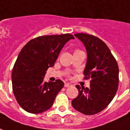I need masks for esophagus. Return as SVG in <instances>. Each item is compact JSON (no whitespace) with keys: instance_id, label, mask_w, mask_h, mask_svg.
Listing matches in <instances>:
<instances>
[{"instance_id":"34e87169","label":"esophagus","mask_w":130,"mask_h":130,"mask_svg":"<svg viewBox=\"0 0 130 130\" xmlns=\"http://www.w3.org/2000/svg\"><path fill=\"white\" fill-rule=\"evenodd\" d=\"M64 87H66V88H67V87H72V85L71 83H65V84H64Z\"/></svg>"}]
</instances>
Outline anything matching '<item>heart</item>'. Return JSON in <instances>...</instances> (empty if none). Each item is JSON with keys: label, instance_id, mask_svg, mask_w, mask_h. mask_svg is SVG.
I'll use <instances>...</instances> for the list:
<instances>
[{"label": "heart", "instance_id": "heart-1", "mask_svg": "<svg viewBox=\"0 0 130 130\" xmlns=\"http://www.w3.org/2000/svg\"><path fill=\"white\" fill-rule=\"evenodd\" d=\"M79 51H79V50H76V51H75V53H77V52H79Z\"/></svg>", "mask_w": 130, "mask_h": 130}]
</instances>
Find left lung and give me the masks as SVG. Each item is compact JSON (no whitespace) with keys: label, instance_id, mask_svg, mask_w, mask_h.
Returning <instances> with one entry per match:
<instances>
[{"label":"left lung","instance_id":"8db88e82","mask_svg":"<svg viewBox=\"0 0 130 130\" xmlns=\"http://www.w3.org/2000/svg\"><path fill=\"white\" fill-rule=\"evenodd\" d=\"M75 36L87 49L84 79L91 80L89 88L75 86L79 93L72 100V105L85 115H93L105 109L115 96L119 81L118 66L109 48L100 39L85 33Z\"/></svg>","mask_w":130,"mask_h":130}]
</instances>
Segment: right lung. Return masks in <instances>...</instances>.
I'll return each instance as SVG.
<instances>
[{"mask_svg": "<svg viewBox=\"0 0 130 130\" xmlns=\"http://www.w3.org/2000/svg\"><path fill=\"white\" fill-rule=\"evenodd\" d=\"M71 39L75 37L71 34L40 36L29 41L21 49L12 70V89L25 111L39 113L53 106L64 84L60 79L44 82V75L54 66L62 48Z\"/></svg>", "mask_w": 130, "mask_h": 130, "instance_id": "add662e5", "label": "right lung"}]
</instances>
